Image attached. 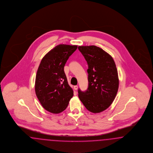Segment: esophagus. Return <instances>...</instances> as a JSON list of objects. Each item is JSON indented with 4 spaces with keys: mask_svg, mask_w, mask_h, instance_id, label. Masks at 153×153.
<instances>
[{
    "mask_svg": "<svg viewBox=\"0 0 153 153\" xmlns=\"http://www.w3.org/2000/svg\"><path fill=\"white\" fill-rule=\"evenodd\" d=\"M74 90H78V86L76 85V86H74Z\"/></svg>",
    "mask_w": 153,
    "mask_h": 153,
    "instance_id": "34e87169",
    "label": "esophagus"
}]
</instances>
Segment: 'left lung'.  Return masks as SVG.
<instances>
[{
  "label": "left lung",
  "mask_w": 153,
  "mask_h": 153,
  "mask_svg": "<svg viewBox=\"0 0 153 153\" xmlns=\"http://www.w3.org/2000/svg\"><path fill=\"white\" fill-rule=\"evenodd\" d=\"M88 65V88L78 97L91 112L100 113L112 104L117 94L119 80L112 57L95 45L79 46Z\"/></svg>",
  "instance_id": "8db88e82"
}]
</instances>
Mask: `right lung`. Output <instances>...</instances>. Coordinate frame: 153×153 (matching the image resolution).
Here are the masks:
<instances>
[{
	"instance_id": "add662e5",
	"label": "right lung",
	"mask_w": 153,
	"mask_h": 153,
	"mask_svg": "<svg viewBox=\"0 0 153 153\" xmlns=\"http://www.w3.org/2000/svg\"><path fill=\"white\" fill-rule=\"evenodd\" d=\"M77 45L60 44L48 52L41 61L35 80V92L42 107L52 113L65 111L74 96L64 71L67 60Z\"/></svg>"
}]
</instances>
